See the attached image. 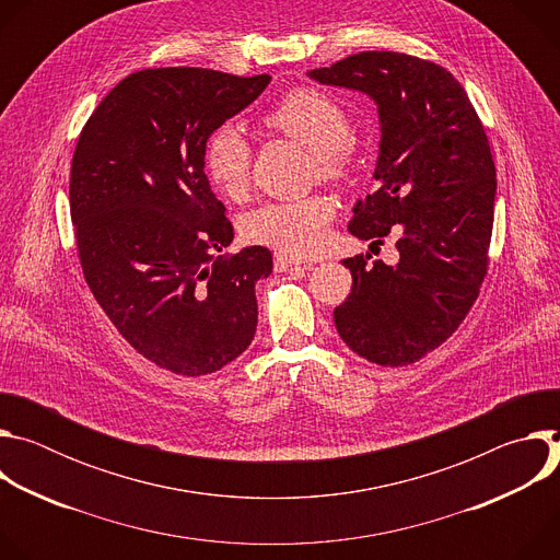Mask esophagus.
<instances>
[{"label": "esophagus", "instance_id": "34e87169", "mask_svg": "<svg viewBox=\"0 0 560 560\" xmlns=\"http://www.w3.org/2000/svg\"><path fill=\"white\" fill-rule=\"evenodd\" d=\"M299 264H301L299 259L288 257V255H283V253H277V255H275V270H277V272H285V270H290V268H294V266H299Z\"/></svg>", "mask_w": 560, "mask_h": 560}]
</instances>
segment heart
<instances>
[{
    "label": "heart",
    "instance_id": "1",
    "mask_svg": "<svg viewBox=\"0 0 560 560\" xmlns=\"http://www.w3.org/2000/svg\"><path fill=\"white\" fill-rule=\"evenodd\" d=\"M264 124L312 150V162L324 179H343L352 168V126L346 110L326 93L296 89L264 115ZM250 143L232 124L219 126L203 145L210 184L225 197H242L250 182ZM337 206L326 195L292 201H268L242 221L253 244L292 257H310L326 246Z\"/></svg>",
    "mask_w": 560,
    "mask_h": 560
}]
</instances>
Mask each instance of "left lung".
<instances>
[{"label":"left lung","mask_w":560,"mask_h":560,"mask_svg":"<svg viewBox=\"0 0 560 560\" xmlns=\"http://www.w3.org/2000/svg\"><path fill=\"white\" fill-rule=\"evenodd\" d=\"M307 77L376 104L378 188L357 201L348 230L372 244L398 236L394 266L343 259L352 292L335 307L337 332L372 363H415L452 337L488 272L497 197L488 135L454 74L406 52L365 50Z\"/></svg>","instance_id":"obj_1"}]
</instances>
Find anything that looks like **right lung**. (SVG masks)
<instances>
[{"mask_svg": "<svg viewBox=\"0 0 560 560\" xmlns=\"http://www.w3.org/2000/svg\"><path fill=\"white\" fill-rule=\"evenodd\" d=\"M270 79L186 66L132 72L72 154L70 217L86 283L119 335L173 374L217 372L257 332L255 283L272 272V255H223L234 232L203 173V145Z\"/></svg>", "mask_w": 560, "mask_h": 560, "instance_id": "obj_1", "label": "right lung"}]
</instances>
